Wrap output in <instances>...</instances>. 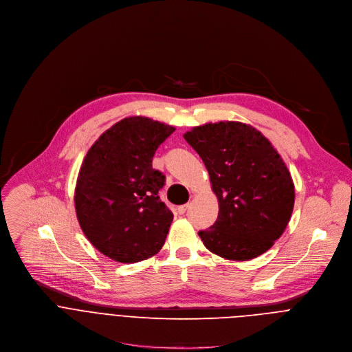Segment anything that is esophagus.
<instances>
[{
	"label": "esophagus",
	"mask_w": 352,
	"mask_h": 352,
	"mask_svg": "<svg viewBox=\"0 0 352 352\" xmlns=\"http://www.w3.org/2000/svg\"><path fill=\"white\" fill-rule=\"evenodd\" d=\"M188 209V204H186V205H182V206H179L177 208V212L180 214V215H183V214H186V210Z\"/></svg>",
	"instance_id": "esophagus-1"
}]
</instances>
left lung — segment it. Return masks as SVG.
Segmentation results:
<instances>
[{"label":"left lung","instance_id":"obj_1","mask_svg":"<svg viewBox=\"0 0 352 352\" xmlns=\"http://www.w3.org/2000/svg\"><path fill=\"white\" fill-rule=\"evenodd\" d=\"M201 157L219 202L201 230L204 245L225 259L248 261L283 234L294 208L292 175L269 140L241 122L205 123L183 135Z\"/></svg>","mask_w":352,"mask_h":352}]
</instances>
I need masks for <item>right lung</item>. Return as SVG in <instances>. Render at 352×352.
Instances as JSON below:
<instances>
[{
	"label": "right lung",
	"mask_w": 352,
	"mask_h": 352,
	"mask_svg": "<svg viewBox=\"0 0 352 352\" xmlns=\"http://www.w3.org/2000/svg\"><path fill=\"white\" fill-rule=\"evenodd\" d=\"M173 126L130 116L104 131L86 154L75 188L79 225L105 256L133 263L162 248L173 214L160 199L165 176L153 168Z\"/></svg>",
	"instance_id": "obj_1"
}]
</instances>
